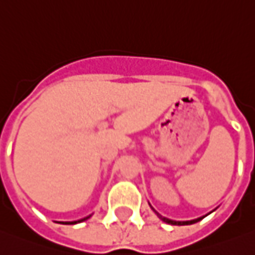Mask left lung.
I'll return each instance as SVG.
<instances>
[{
  "instance_id": "1",
  "label": "left lung",
  "mask_w": 255,
  "mask_h": 255,
  "mask_svg": "<svg viewBox=\"0 0 255 255\" xmlns=\"http://www.w3.org/2000/svg\"><path fill=\"white\" fill-rule=\"evenodd\" d=\"M151 207V205H150ZM152 208V207H151ZM152 211L155 212L158 215V218L159 219H162L164 222H166V224H171V225H179V226H182V225H191V224H196V222H198V221H201V219L204 218V217H201V218H197V219H191V221H172V219H168V218H165V217H162V215H159L154 208H152Z\"/></svg>"
}]
</instances>
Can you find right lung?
Here are the masks:
<instances>
[{
    "label": "right lung",
    "mask_w": 255,
    "mask_h": 255,
    "mask_svg": "<svg viewBox=\"0 0 255 255\" xmlns=\"http://www.w3.org/2000/svg\"><path fill=\"white\" fill-rule=\"evenodd\" d=\"M91 215H89V217H86V218H82L79 219V221H72V222H62V224H71V225H75V224H80V222H83V221H86V219L90 218Z\"/></svg>",
    "instance_id": "add662e5"
}]
</instances>
